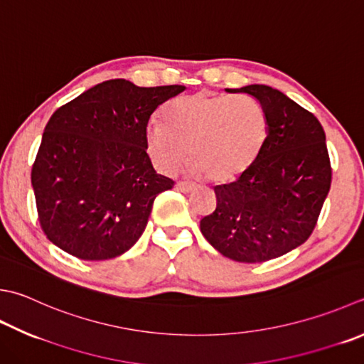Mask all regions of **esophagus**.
Segmentation results:
<instances>
[{
	"instance_id": "esophagus-1",
	"label": "esophagus",
	"mask_w": 364,
	"mask_h": 364,
	"mask_svg": "<svg viewBox=\"0 0 364 364\" xmlns=\"http://www.w3.org/2000/svg\"><path fill=\"white\" fill-rule=\"evenodd\" d=\"M176 189L184 192V194H188V192L194 191V184L186 183V181H178V183H176Z\"/></svg>"
}]
</instances>
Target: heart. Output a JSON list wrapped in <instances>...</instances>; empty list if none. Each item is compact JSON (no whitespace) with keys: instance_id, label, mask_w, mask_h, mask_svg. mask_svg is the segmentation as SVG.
<instances>
[{"instance_id":"1","label":"heart","mask_w":364,"mask_h":364,"mask_svg":"<svg viewBox=\"0 0 364 364\" xmlns=\"http://www.w3.org/2000/svg\"><path fill=\"white\" fill-rule=\"evenodd\" d=\"M164 124L148 126L145 144L161 172L170 173L184 156L194 175L229 181L252 166L263 145L267 121L260 105L246 96L197 95L178 97L162 112Z\"/></svg>"}]
</instances>
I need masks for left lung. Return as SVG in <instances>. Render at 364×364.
Masks as SVG:
<instances>
[{
  "instance_id": "8db88e82",
  "label": "left lung",
  "mask_w": 364,
  "mask_h": 364,
  "mask_svg": "<svg viewBox=\"0 0 364 364\" xmlns=\"http://www.w3.org/2000/svg\"><path fill=\"white\" fill-rule=\"evenodd\" d=\"M227 91L260 102L267 137L237 181L215 188L216 208L200 220V232L225 257L267 262L303 245L314 230L331 186L325 131L314 113L267 85Z\"/></svg>"
}]
</instances>
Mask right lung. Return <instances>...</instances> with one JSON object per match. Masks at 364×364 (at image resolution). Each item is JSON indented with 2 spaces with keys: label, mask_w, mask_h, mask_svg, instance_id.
I'll use <instances>...</instances> for the list:
<instances>
[{
  "label": "right lung",
  "mask_w": 364,
  "mask_h": 364,
  "mask_svg": "<svg viewBox=\"0 0 364 364\" xmlns=\"http://www.w3.org/2000/svg\"><path fill=\"white\" fill-rule=\"evenodd\" d=\"M184 90L113 78L56 109L31 168L41 229L55 246L82 260H107L135 245L154 198L175 184L151 166L148 121Z\"/></svg>",
  "instance_id": "obj_1"
}]
</instances>
